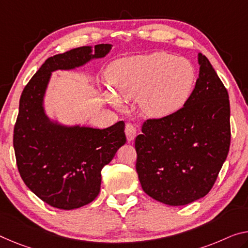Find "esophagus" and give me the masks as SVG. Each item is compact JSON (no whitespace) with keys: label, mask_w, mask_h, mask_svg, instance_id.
<instances>
[{"label":"esophagus","mask_w":248,"mask_h":248,"mask_svg":"<svg viewBox=\"0 0 248 248\" xmlns=\"http://www.w3.org/2000/svg\"><path fill=\"white\" fill-rule=\"evenodd\" d=\"M125 134H126L128 142H132V140H134L136 136L135 125H133L132 123H127L126 126H125Z\"/></svg>","instance_id":"obj_1"}]
</instances>
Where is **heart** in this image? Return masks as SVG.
<instances>
[{
	"label": "heart",
	"instance_id": "obj_1",
	"mask_svg": "<svg viewBox=\"0 0 248 248\" xmlns=\"http://www.w3.org/2000/svg\"><path fill=\"white\" fill-rule=\"evenodd\" d=\"M108 78L113 92L106 98L119 108L120 98L139 96L142 112L161 119L178 111L195 83V68L188 60L159 52L121 59L111 64Z\"/></svg>",
	"mask_w": 248,
	"mask_h": 248
}]
</instances>
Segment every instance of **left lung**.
Wrapping results in <instances>:
<instances>
[{"instance_id":"1","label":"left lung","mask_w":248,"mask_h":248,"mask_svg":"<svg viewBox=\"0 0 248 248\" xmlns=\"http://www.w3.org/2000/svg\"><path fill=\"white\" fill-rule=\"evenodd\" d=\"M199 64V78L184 106L169 116L146 120L135 139L143 190L170 206L206 195L230 151L227 90L201 53Z\"/></svg>"}]
</instances>
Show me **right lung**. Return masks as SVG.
I'll return each instance as SVG.
<instances>
[{
	"label": "right lung",
	"mask_w": 248,
	"mask_h": 248,
	"mask_svg": "<svg viewBox=\"0 0 248 248\" xmlns=\"http://www.w3.org/2000/svg\"><path fill=\"white\" fill-rule=\"evenodd\" d=\"M111 44L81 46L48 58L23 90L14 126L17 170L25 185L45 203L60 209L84 206L96 199L101 172L126 142L125 124L108 128L65 126L52 122L43 98L52 72L72 70L104 58Z\"/></svg>",
	"instance_id": "1"
}]
</instances>
